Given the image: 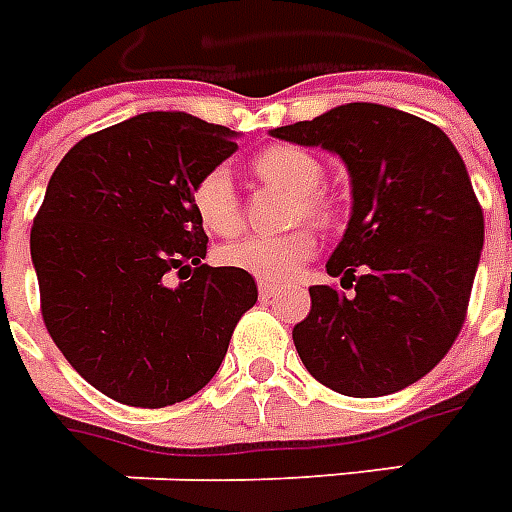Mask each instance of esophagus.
Instances as JSON below:
<instances>
[{
  "instance_id": "esophagus-1",
  "label": "esophagus",
  "mask_w": 512,
  "mask_h": 512,
  "mask_svg": "<svg viewBox=\"0 0 512 512\" xmlns=\"http://www.w3.org/2000/svg\"><path fill=\"white\" fill-rule=\"evenodd\" d=\"M276 290H279V285H271V282H257V293H260V298H263V301L274 298Z\"/></svg>"
}]
</instances>
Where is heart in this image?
<instances>
[{"label":"heart","mask_w":512,"mask_h":512,"mask_svg":"<svg viewBox=\"0 0 512 512\" xmlns=\"http://www.w3.org/2000/svg\"><path fill=\"white\" fill-rule=\"evenodd\" d=\"M257 179L285 189L295 195L293 217L325 222L331 217L328 200L317 192L323 184V165L309 151L298 146H271L255 160ZM195 217L214 236H233L241 227V203L236 184L227 168H211L203 173L192 189ZM314 238L312 230H293L287 236L263 238L246 236L230 241L219 249V260L230 268L255 276L260 282H287L312 260Z\"/></svg>","instance_id":"obj_1"}]
</instances>
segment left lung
<instances>
[{
    "label": "left lung",
    "mask_w": 512,
    "mask_h": 512,
    "mask_svg": "<svg viewBox=\"0 0 512 512\" xmlns=\"http://www.w3.org/2000/svg\"><path fill=\"white\" fill-rule=\"evenodd\" d=\"M271 135L331 151L350 173V222L325 268L355 293L309 287L312 312L293 328L306 372L355 399L418 382L456 342L483 249L461 154L431 121L377 102H347Z\"/></svg>",
    "instance_id": "1"
}]
</instances>
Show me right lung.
Listing matches in <instances>:
<instances>
[{"instance_id": "add662e5", "label": "right lung", "mask_w": 512, "mask_h": 512, "mask_svg": "<svg viewBox=\"0 0 512 512\" xmlns=\"http://www.w3.org/2000/svg\"><path fill=\"white\" fill-rule=\"evenodd\" d=\"M236 138L189 113H138L78 140L48 181L29 238L45 328L121 404L195 396L255 306L252 276L203 263L208 236L192 208L198 179Z\"/></svg>"}]
</instances>
